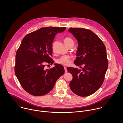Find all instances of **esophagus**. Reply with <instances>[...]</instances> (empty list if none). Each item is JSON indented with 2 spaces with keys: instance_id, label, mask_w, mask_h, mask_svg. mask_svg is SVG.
<instances>
[{
  "instance_id": "obj_1",
  "label": "esophagus",
  "mask_w": 123,
  "mask_h": 123,
  "mask_svg": "<svg viewBox=\"0 0 123 123\" xmlns=\"http://www.w3.org/2000/svg\"><path fill=\"white\" fill-rule=\"evenodd\" d=\"M64 70H65V73H66V72H67V68H66V67H64Z\"/></svg>"
}]
</instances>
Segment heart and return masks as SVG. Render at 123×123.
I'll return each instance as SVG.
<instances>
[{"instance_id": "b5f03b06", "label": "heart", "mask_w": 123, "mask_h": 123, "mask_svg": "<svg viewBox=\"0 0 123 123\" xmlns=\"http://www.w3.org/2000/svg\"><path fill=\"white\" fill-rule=\"evenodd\" d=\"M64 42L65 44L68 46L71 43H73V40L70 37H66L64 39ZM74 44V43H73ZM53 51L54 50L53 48ZM71 56L70 55H64L61 57L57 60V63L62 64L64 66H67L70 64L71 62Z\"/></svg>"}]
</instances>
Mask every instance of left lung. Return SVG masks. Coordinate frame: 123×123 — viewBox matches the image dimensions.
Instances as JSON below:
<instances>
[{
    "instance_id": "1",
    "label": "left lung",
    "mask_w": 123,
    "mask_h": 123,
    "mask_svg": "<svg viewBox=\"0 0 123 123\" xmlns=\"http://www.w3.org/2000/svg\"><path fill=\"white\" fill-rule=\"evenodd\" d=\"M68 31L78 41L77 57L74 62L81 68H67L73 76L70 87L75 94L88 96L96 92L104 82L108 65L105 46L90 30L70 28Z\"/></svg>"
}]
</instances>
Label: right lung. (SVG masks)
<instances>
[{"instance_id": "1", "label": "right lung", "mask_w": 123, "mask_h": 123, "mask_svg": "<svg viewBox=\"0 0 123 123\" xmlns=\"http://www.w3.org/2000/svg\"><path fill=\"white\" fill-rule=\"evenodd\" d=\"M66 27H47L25 35L16 55L15 71L23 88L35 96L48 93L56 80L64 73L62 65L55 63L51 69H45V63L52 65V43L55 36Z\"/></svg>"}]
</instances>
